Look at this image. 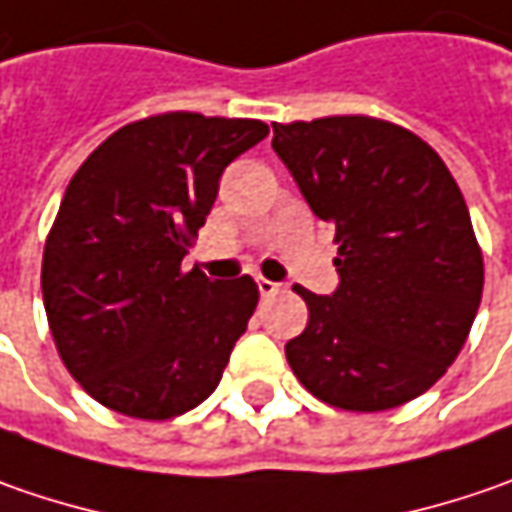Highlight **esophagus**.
<instances>
[{
    "mask_svg": "<svg viewBox=\"0 0 512 512\" xmlns=\"http://www.w3.org/2000/svg\"><path fill=\"white\" fill-rule=\"evenodd\" d=\"M256 285H259V293H262V296H276V293L282 290V285H276V282H270V279H262V276L256 279Z\"/></svg>",
    "mask_w": 512,
    "mask_h": 512,
    "instance_id": "esophagus-1",
    "label": "esophagus"
}]
</instances>
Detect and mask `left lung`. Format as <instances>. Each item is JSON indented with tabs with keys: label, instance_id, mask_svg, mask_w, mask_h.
Listing matches in <instances>:
<instances>
[{
	"label": "left lung",
	"instance_id": "obj_1",
	"mask_svg": "<svg viewBox=\"0 0 512 512\" xmlns=\"http://www.w3.org/2000/svg\"><path fill=\"white\" fill-rule=\"evenodd\" d=\"M273 150L339 245L330 296L293 287L310 310L285 344L296 379L356 413L422 396L482 302V250L456 179L416 133L370 116L273 125Z\"/></svg>",
	"mask_w": 512,
	"mask_h": 512
}]
</instances>
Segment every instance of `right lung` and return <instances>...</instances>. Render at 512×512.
<instances>
[{
    "mask_svg": "<svg viewBox=\"0 0 512 512\" xmlns=\"http://www.w3.org/2000/svg\"><path fill=\"white\" fill-rule=\"evenodd\" d=\"M259 119L162 113L108 136L70 179L42 256V299L70 376L133 419H173L222 379L259 302L250 276L182 273L225 168Z\"/></svg>",
    "mask_w": 512,
    "mask_h": 512,
    "instance_id": "add662e5",
    "label": "right lung"
}]
</instances>
